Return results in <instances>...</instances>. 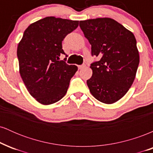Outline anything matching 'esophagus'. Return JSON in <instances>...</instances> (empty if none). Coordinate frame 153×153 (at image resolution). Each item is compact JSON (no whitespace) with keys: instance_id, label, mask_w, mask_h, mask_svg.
I'll return each instance as SVG.
<instances>
[{"instance_id":"34e87169","label":"esophagus","mask_w":153,"mask_h":153,"mask_svg":"<svg viewBox=\"0 0 153 153\" xmlns=\"http://www.w3.org/2000/svg\"><path fill=\"white\" fill-rule=\"evenodd\" d=\"M85 66H86V65L84 64V63H83V64L81 65H79V66H78V68H79V69H82V68H85Z\"/></svg>"}]
</instances>
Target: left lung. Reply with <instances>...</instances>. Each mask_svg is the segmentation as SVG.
I'll return each mask as SVG.
<instances>
[{"label": "left lung", "instance_id": "left-lung-1", "mask_svg": "<svg viewBox=\"0 0 153 153\" xmlns=\"http://www.w3.org/2000/svg\"><path fill=\"white\" fill-rule=\"evenodd\" d=\"M80 27L91 45V55L99 57L87 80L91 94L110 104L122 99L132 85L140 56L134 34L110 18L80 21Z\"/></svg>", "mask_w": 153, "mask_h": 153}]
</instances>
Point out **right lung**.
Here are the masks:
<instances>
[{"label":"right lung","mask_w":153,"mask_h":153,"mask_svg":"<svg viewBox=\"0 0 153 153\" xmlns=\"http://www.w3.org/2000/svg\"><path fill=\"white\" fill-rule=\"evenodd\" d=\"M78 21L49 16L33 23L24 31L17 48L19 73L26 88L38 102L56 103L64 97L78 67L59 60L65 37Z\"/></svg>","instance_id":"right-lung-1"}]
</instances>
